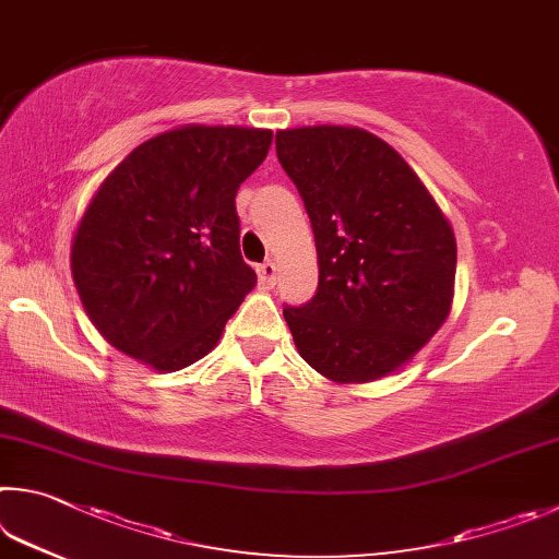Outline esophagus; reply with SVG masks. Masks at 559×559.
<instances>
[{"instance_id":"obj_1","label":"esophagus","mask_w":559,"mask_h":559,"mask_svg":"<svg viewBox=\"0 0 559 559\" xmlns=\"http://www.w3.org/2000/svg\"><path fill=\"white\" fill-rule=\"evenodd\" d=\"M258 274H260V282L264 287H274V282H277V264H274L272 260L262 262L258 267Z\"/></svg>"}]
</instances>
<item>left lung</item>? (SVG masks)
I'll return each instance as SVG.
<instances>
[{"label": "left lung", "instance_id": "8db88e82", "mask_svg": "<svg viewBox=\"0 0 559 559\" xmlns=\"http://www.w3.org/2000/svg\"><path fill=\"white\" fill-rule=\"evenodd\" d=\"M274 144L319 254L314 299L285 309L299 356L341 385L397 373L452 311V223L413 166L368 130L295 127Z\"/></svg>", "mask_w": 559, "mask_h": 559}]
</instances>
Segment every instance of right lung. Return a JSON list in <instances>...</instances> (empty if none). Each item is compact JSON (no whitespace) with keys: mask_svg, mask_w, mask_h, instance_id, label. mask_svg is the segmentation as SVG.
<instances>
[{"mask_svg":"<svg viewBox=\"0 0 559 559\" xmlns=\"http://www.w3.org/2000/svg\"><path fill=\"white\" fill-rule=\"evenodd\" d=\"M270 146L272 130L181 124L105 176L75 225L71 274L107 344L159 373L218 346L258 285L235 195Z\"/></svg>","mask_w":559,"mask_h":559,"instance_id":"1","label":"right lung"}]
</instances>
